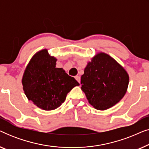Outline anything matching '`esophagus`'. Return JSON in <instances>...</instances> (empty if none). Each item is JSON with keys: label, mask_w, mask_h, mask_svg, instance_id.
Masks as SVG:
<instances>
[{"label": "esophagus", "mask_w": 149, "mask_h": 149, "mask_svg": "<svg viewBox=\"0 0 149 149\" xmlns=\"http://www.w3.org/2000/svg\"><path fill=\"white\" fill-rule=\"evenodd\" d=\"M74 78L77 81H78L79 83H80V82H81V77H79V76H75Z\"/></svg>", "instance_id": "34e87169"}]
</instances>
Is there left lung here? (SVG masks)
Masks as SVG:
<instances>
[{"mask_svg": "<svg viewBox=\"0 0 149 149\" xmlns=\"http://www.w3.org/2000/svg\"><path fill=\"white\" fill-rule=\"evenodd\" d=\"M81 83L89 104L95 109L104 111L123 98L127 91L129 76L113 58L100 53L85 68Z\"/></svg>", "mask_w": 149, "mask_h": 149, "instance_id": "1", "label": "left lung"}]
</instances>
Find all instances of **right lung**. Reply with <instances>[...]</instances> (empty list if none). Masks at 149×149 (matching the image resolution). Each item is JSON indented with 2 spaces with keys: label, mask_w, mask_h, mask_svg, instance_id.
Instances as JSON below:
<instances>
[{
  "label": "right lung",
  "mask_w": 149,
  "mask_h": 149,
  "mask_svg": "<svg viewBox=\"0 0 149 149\" xmlns=\"http://www.w3.org/2000/svg\"><path fill=\"white\" fill-rule=\"evenodd\" d=\"M57 60L44 49L32 57L24 72L22 85L29 100L38 107L51 111L64 102L66 95L79 83L62 68H56Z\"/></svg>",
  "instance_id": "obj_1"
}]
</instances>
